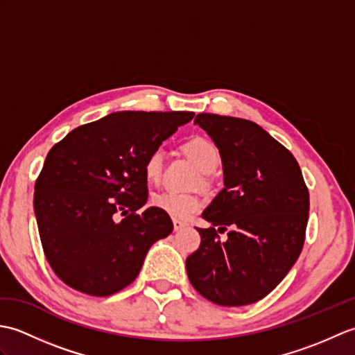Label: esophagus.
Returning a JSON list of instances; mask_svg holds the SVG:
<instances>
[{"instance_id":"34e87169","label":"esophagus","mask_w":355,"mask_h":355,"mask_svg":"<svg viewBox=\"0 0 355 355\" xmlns=\"http://www.w3.org/2000/svg\"><path fill=\"white\" fill-rule=\"evenodd\" d=\"M173 223V229H175V230H182V229H184L186 227V223H183V221H180V220H173L172 221Z\"/></svg>"}]
</instances>
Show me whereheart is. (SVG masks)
<instances>
[{
  "label": "heart",
  "instance_id": "heart-1",
  "mask_svg": "<svg viewBox=\"0 0 355 355\" xmlns=\"http://www.w3.org/2000/svg\"><path fill=\"white\" fill-rule=\"evenodd\" d=\"M184 153L189 155L198 169L205 173H210L216 169L220 163V150L212 141L205 137H193L184 143ZM163 169V150L154 149L146 155L143 163V175L149 183H157L160 180ZM153 206L162 210L175 220H187L195 212H198L202 201L197 195L180 193V192H160L150 198Z\"/></svg>",
  "mask_w": 355,
  "mask_h": 355
}]
</instances>
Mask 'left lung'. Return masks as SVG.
Instances as JSON below:
<instances>
[{
  "mask_svg": "<svg viewBox=\"0 0 355 355\" xmlns=\"http://www.w3.org/2000/svg\"><path fill=\"white\" fill-rule=\"evenodd\" d=\"M220 150L224 187L205 209L200 248L186 259L201 296L223 306L258 302L273 291L302 252L310 195L296 158L245 119L198 114ZM218 231L232 227L228 241Z\"/></svg>",
  "mask_w": 355,
  "mask_h": 355,
  "instance_id": "left-lung-1",
  "label": "left lung"
}]
</instances>
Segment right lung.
Listing matches in <instances>:
<instances>
[{
  "mask_svg": "<svg viewBox=\"0 0 355 355\" xmlns=\"http://www.w3.org/2000/svg\"><path fill=\"white\" fill-rule=\"evenodd\" d=\"M195 112L117 111L69 132L50 149L35 184L33 209L50 267L89 296L130 285L146 253L173 230L148 201L143 163ZM117 214L125 218L119 222Z\"/></svg>",
  "mask_w": 355,
  "mask_h": 355,
  "instance_id": "obj_1",
  "label": "right lung"
}]
</instances>
